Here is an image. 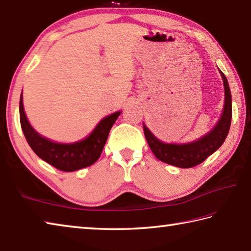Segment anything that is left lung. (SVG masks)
Here are the masks:
<instances>
[{
    "mask_svg": "<svg viewBox=\"0 0 251 251\" xmlns=\"http://www.w3.org/2000/svg\"><path fill=\"white\" fill-rule=\"evenodd\" d=\"M221 75L223 78L225 90L223 114L213 130H211L201 139L185 145L164 144L156 139L144 124L147 142L156 159L164 163L177 166V168L189 169L202 163L209 155L214 153L223 145L229 131L230 122H232V96H230L226 77L222 72H221Z\"/></svg>",
    "mask_w": 251,
    "mask_h": 251,
    "instance_id": "1",
    "label": "left lung"
}]
</instances>
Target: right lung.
<instances>
[{"label":"right lung","mask_w":251,"mask_h":251,"mask_svg":"<svg viewBox=\"0 0 251 251\" xmlns=\"http://www.w3.org/2000/svg\"><path fill=\"white\" fill-rule=\"evenodd\" d=\"M121 112L103 119L86 139L75 144H56L41 137L34 130L25 115L23 97L19 101V117L22 129L28 145L39 158L64 172L77 171L92 165L100 158L109 132Z\"/></svg>","instance_id":"obj_1"}]
</instances>
